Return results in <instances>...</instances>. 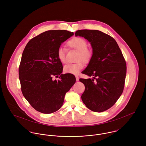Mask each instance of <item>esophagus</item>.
Here are the masks:
<instances>
[{
    "label": "esophagus",
    "instance_id": "34e87169",
    "mask_svg": "<svg viewBox=\"0 0 146 146\" xmlns=\"http://www.w3.org/2000/svg\"><path fill=\"white\" fill-rule=\"evenodd\" d=\"M75 77H76V82H78V81L79 80V77H78V76H76Z\"/></svg>",
    "mask_w": 146,
    "mask_h": 146
}]
</instances>
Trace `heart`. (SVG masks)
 I'll use <instances>...</instances> for the list:
<instances>
[{
  "mask_svg": "<svg viewBox=\"0 0 146 146\" xmlns=\"http://www.w3.org/2000/svg\"><path fill=\"white\" fill-rule=\"evenodd\" d=\"M68 46L75 49L79 51L77 60H83L84 62H88L92 56L91 51L87 48L88 44L86 41L82 38L76 37L67 42ZM57 57L62 63H65L66 59V49L60 46L57 51ZM84 67V63L79 61L75 63H68L64 66V72L67 74L77 75Z\"/></svg>",
  "mask_w": 146,
  "mask_h": 146,
  "instance_id": "b5f03b06",
  "label": "heart"
}]
</instances>
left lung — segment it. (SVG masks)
Listing matches in <instances>:
<instances>
[{"instance_id": "obj_1", "label": "left lung", "mask_w": 146, "mask_h": 146, "mask_svg": "<svg viewBox=\"0 0 146 146\" xmlns=\"http://www.w3.org/2000/svg\"><path fill=\"white\" fill-rule=\"evenodd\" d=\"M75 36L84 37L91 44L92 58L82 73L92 79H80L85 85L82 100L86 107L97 112L111 108L123 93L126 64L116 40L96 30H79Z\"/></svg>"}]
</instances>
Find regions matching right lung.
<instances>
[{"instance_id": "1", "label": "right lung", "mask_w": 146, "mask_h": 146, "mask_svg": "<svg viewBox=\"0 0 146 146\" xmlns=\"http://www.w3.org/2000/svg\"><path fill=\"white\" fill-rule=\"evenodd\" d=\"M74 35L67 30H49L31 39L22 53L19 79L24 97L36 111L51 113L62 106L64 96L75 83V76L62 74L57 55L61 44ZM60 76L59 81L54 76Z\"/></svg>"}]
</instances>
